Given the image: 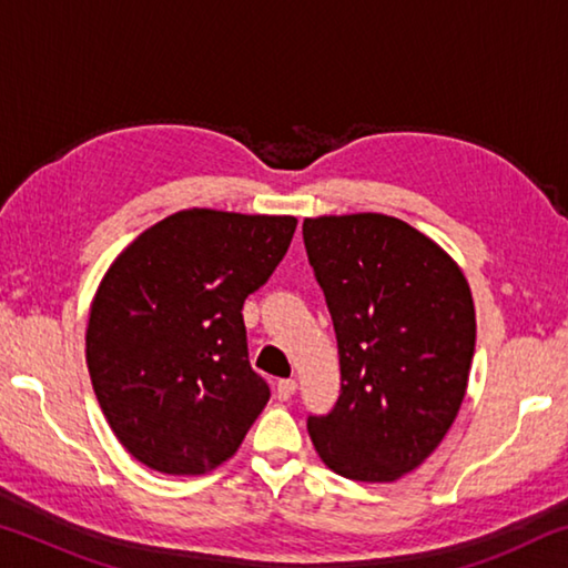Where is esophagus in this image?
I'll return each mask as SVG.
<instances>
[{"instance_id": "esophagus-1", "label": "esophagus", "mask_w": 568, "mask_h": 568, "mask_svg": "<svg viewBox=\"0 0 568 568\" xmlns=\"http://www.w3.org/2000/svg\"><path fill=\"white\" fill-rule=\"evenodd\" d=\"M275 390H277V398H281V400H291L295 396V390H297V383L293 378H283V381H277Z\"/></svg>"}]
</instances>
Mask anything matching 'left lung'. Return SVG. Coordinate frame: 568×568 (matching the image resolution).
I'll return each mask as SVG.
<instances>
[{"label":"left lung","mask_w":568,"mask_h":568,"mask_svg":"<svg viewBox=\"0 0 568 568\" xmlns=\"http://www.w3.org/2000/svg\"><path fill=\"white\" fill-rule=\"evenodd\" d=\"M328 303L341 396L307 434L335 474L390 484L448 434L466 396L476 311L464 271L436 240L381 213L303 220Z\"/></svg>","instance_id":"1"}]
</instances>
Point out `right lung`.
Here are the masks:
<instances>
[{
    "label": "right lung",
    "instance_id": "1",
    "mask_svg": "<svg viewBox=\"0 0 568 568\" xmlns=\"http://www.w3.org/2000/svg\"><path fill=\"white\" fill-rule=\"evenodd\" d=\"M293 215L190 207L114 257L84 353L112 434L152 470L200 476L235 456L271 400L250 368L243 303L267 283Z\"/></svg>",
    "mask_w": 568,
    "mask_h": 568
}]
</instances>
